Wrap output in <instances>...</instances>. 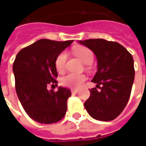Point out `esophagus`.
I'll use <instances>...</instances> for the list:
<instances>
[{
    "label": "esophagus",
    "mask_w": 146,
    "mask_h": 146,
    "mask_svg": "<svg viewBox=\"0 0 146 146\" xmlns=\"http://www.w3.org/2000/svg\"><path fill=\"white\" fill-rule=\"evenodd\" d=\"M78 89H71V92L72 93H77L78 92Z\"/></svg>",
    "instance_id": "esophagus-1"
}]
</instances>
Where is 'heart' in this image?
Segmentation results:
<instances>
[{"label": "heart", "instance_id": "1", "mask_svg": "<svg viewBox=\"0 0 146 146\" xmlns=\"http://www.w3.org/2000/svg\"><path fill=\"white\" fill-rule=\"evenodd\" d=\"M74 54L80 59V61H82L84 64H87V70H91L92 69L91 63L93 62L94 55L90 49L83 46H79L74 49ZM66 59H67V54L65 52L61 53L56 58L55 67L56 70L59 73H62L65 70ZM85 80H86V76L84 74L69 73L62 77L61 84L66 87L76 88L80 87Z\"/></svg>", "mask_w": 146, "mask_h": 146}]
</instances>
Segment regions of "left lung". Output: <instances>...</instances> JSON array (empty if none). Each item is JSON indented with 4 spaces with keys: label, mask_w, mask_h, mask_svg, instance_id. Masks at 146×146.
<instances>
[{
    "label": "left lung",
    "mask_w": 146,
    "mask_h": 146,
    "mask_svg": "<svg viewBox=\"0 0 146 146\" xmlns=\"http://www.w3.org/2000/svg\"><path fill=\"white\" fill-rule=\"evenodd\" d=\"M92 50L97 59V72L92 82L96 88L90 89V96L84 108L93 119L111 121L121 114L130 99L134 80L132 55L116 42L103 38L78 42Z\"/></svg>",
    "instance_id": "left-lung-1"
}]
</instances>
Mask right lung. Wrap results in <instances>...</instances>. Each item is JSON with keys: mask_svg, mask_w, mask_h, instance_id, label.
<instances>
[{"mask_svg": "<svg viewBox=\"0 0 146 146\" xmlns=\"http://www.w3.org/2000/svg\"><path fill=\"white\" fill-rule=\"evenodd\" d=\"M73 42L43 38L16 55L13 67L16 93L27 115L38 123H55L66 115L70 90L60 86L57 92L49 91L47 86H57L56 58Z\"/></svg>", "mask_w": 146, "mask_h": 146, "instance_id": "right-lung-1", "label": "right lung"}]
</instances>
